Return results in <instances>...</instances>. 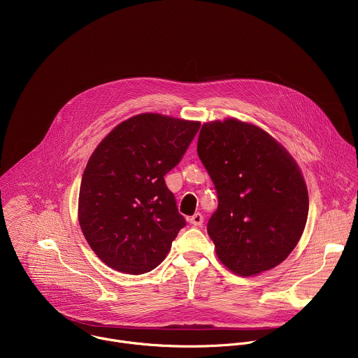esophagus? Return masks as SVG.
Listing matches in <instances>:
<instances>
[{
	"label": "esophagus",
	"mask_w": 358,
	"mask_h": 358,
	"mask_svg": "<svg viewBox=\"0 0 358 358\" xmlns=\"http://www.w3.org/2000/svg\"><path fill=\"white\" fill-rule=\"evenodd\" d=\"M189 222L193 225V227H201L203 222H204V217L200 214V213H196L194 215H192L189 218Z\"/></svg>",
	"instance_id": "obj_1"
}]
</instances>
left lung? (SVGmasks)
Returning <instances> with one entry per match:
<instances>
[{
	"label": "left lung",
	"instance_id": "left-lung-1",
	"mask_svg": "<svg viewBox=\"0 0 358 358\" xmlns=\"http://www.w3.org/2000/svg\"><path fill=\"white\" fill-rule=\"evenodd\" d=\"M197 154L217 190L207 232L221 263L248 277L285 260L309 207L292 157L264 130L236 119L204 123Z\"/></svg>",
	"mask_w": 358,
	"mask_h": 358
}]
</instances>
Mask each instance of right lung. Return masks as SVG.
Listing matches in <instances>:
<instances>
[{"instance_id": "obj_1", "label": "right lung", "mask_w": 358, "mask_h": 358, "mask_svg": "<svg viewBox=\"0 0 358 358\" xmlns=\"http://www.w3.org/2000/svg\"><path fill=\"white\" fill-rule=\"evenodd\" d=\"M199 129V122L143 113L116 126L91 155L78 220L109 267L143 274L166 257L186 221L164 176L180 162Z\"/></svg>"}]
</instances>
